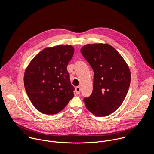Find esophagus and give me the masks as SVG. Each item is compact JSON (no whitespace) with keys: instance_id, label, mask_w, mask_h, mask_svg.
<instances>
[{"instance_id":"1","label":"esophagus","mask_w":154,"mask_h":154,"mask_svg":"<svg viewBox=\"0 0 154 154\" xmlns=\"http://www.w3.org/2000/svg\"><path fill=\"white\" fill-rule=\"evenodd\" d=\"M75 92L77 94H79L80 92H81V88L80 87H77L75 88Z\"/></svg>"}]
</instances>
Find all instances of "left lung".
Wrapping results in <instances>:
<instances>
[{
    "mask_svg": "<svg viewBox=\"0 0 154 154\" xmlns=\"http://www.w3.org/2000/svg\"><path fill=\"white\" fill-rule=\"evenodd\" d=\"M81 52L94 70L91 95L84 99L87 109L98 117L112 113L124 101L131 84L129 66L108 44H86Z\"/></svg>",
    "mask_w": 154,
    "mask_h": 154,
    "instance_id": "left-lung-1",
    "label": "left lung"
}]
</instances>
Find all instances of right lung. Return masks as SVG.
<instances>
[{"label":"right lung","mask_w":154,"mask_h":154,"mask_svg":"<svg viewBox=\"0 0 154 154\" xmlns=\"http://www.w3.org/2000/svg\"><path fill=\"white\" fill-rule=\"evenodd\" d=\"M70 45L47 47L26 67L23 78L26 94L35 108L45 114H55L73 97L67 66L73 57Z\"/></svg>","instance_id":"1"}]
</instances>
